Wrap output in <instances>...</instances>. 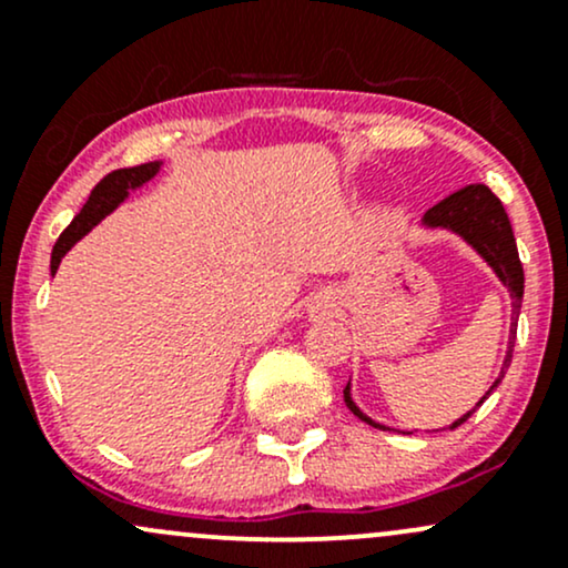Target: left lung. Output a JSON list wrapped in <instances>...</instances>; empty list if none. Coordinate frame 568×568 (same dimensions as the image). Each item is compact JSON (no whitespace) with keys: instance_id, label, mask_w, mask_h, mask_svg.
<instances>
[{"instance_id":"1","label":"left lung","mask_w":568,"mask_h":568,"mask_svg":"<svg viewBox=\"0 0 568 568\" xmlns=\"http://www.w3.org/2000/svg\"><path fill=\"white\" fill-rule=\"evenodd\" d=\"M423 223L430 225V229H449V231L459 233V236H463L465 242H468L473 250H476L478 255H481L486 263L495 268L499 282L510 290L513 337L508 345V356H505V364H503V375L495 379V385H491L489 393L484 396V398H489L491 390L503 383L505 369L510 366L513 343H516V322H518V313H521V300H524V265H521V260H518V246H516V236H513L508 212H505L503 202H499L495 193L486 189V185L476 183V185H465V189H459L457 193H452V196H446L444 202L430 206V210L425 212ZM343 396H345V406H348L353 415H356L358 419H364V423L372 425V428H383V425L366 417L364 412L353 404L351 385H345ZM484 398L476 404V409L484 404ZM473 412L459 417L457 423L449 425V428L452 430L459 428V425H463L465 419L473 415Z\"/></svg>"}]
</instances>
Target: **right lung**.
Here are the masks:
<instances>
[{
  "instance_id": "1",
  "label": "right lung",
  "mask_w": 568,
  "mask_h": 568,
  "mask_svg": "<svg viewBox=\"0 0 568 568\" xmlns=\"http://www.w3.org/2000/svg\"><path fill=\"white\" fill-rule=\"evenodd\" d=\"M156 172H159V162H149V164L126 166V170H113L100 180L95 189H92L90 199H87V204L79 210V215L71 220L69 229L60 233L55 246H52V260H50L52 276H55L60 260H63L65 252H69L87 231H92V225H98L100 220L109 215V212L116 210V206L126 199V193L132 189H140L143 183H149Z\"/></svg>"
}]
</instances>
